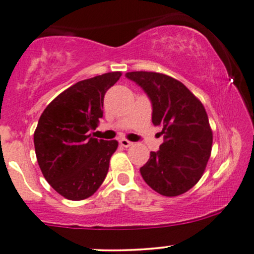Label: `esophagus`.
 <instances>
[{"mask_svg":"<svg viewBox=\"0 0 254 254\" xmlns=\"http://www.w3.org/2000/svg\"><path fill=\"white\" fill-rule=\"evenodd\" d=\"M119 144H121L122 147L127 148V147H131V145H132V142L127 141V139H125V138H122V139H119Z\"/></svg>","mask_w":254,"mask_h":254,"instance_id":"1","label":"esophagus"}]
</instances>
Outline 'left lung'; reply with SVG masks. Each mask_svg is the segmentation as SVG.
Listing matches in <instances>:
<instances>
[{
	"instance_id": "left-lung-1",
	"label": "left lung",
	"mask_w": 254,
	"mask_h": 254,
	"mask_svg": "<svg viewBox=\"0 0 254 254\" xmlns=\"http://www.w3.org/2000/svg\"><path fill=\"white\" fill-rule=\"evenodd\" d=\"M125 76L141 86L153 105L151 121L162 129L164 143L141 174L144 182L166 197L185 193L198 183L211 154L212 131L203 104L185 84L153 71H131Z\"/></svg>"
}]
</instances>
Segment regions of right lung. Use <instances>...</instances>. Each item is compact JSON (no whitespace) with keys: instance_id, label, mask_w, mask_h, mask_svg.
Masks as SVG:
<instances>
[{"instance_id":"obj_1","label":"right lung","mask_w":254,"mask_h":254,"mask_svg":"<svg viewBox=\"0 0 254 254\" xmlns=\"http://www.w3.org/2000/svg\"><path fill=\"white\" fill-rule=\"evenodd\" d=\"M122 76L106 72L78 81L46 106L34 131V149L44 178L70 200L95 193L107 176L116 139L90 136L103 117L104 97Z\"/></svg>"}]
</instances>
